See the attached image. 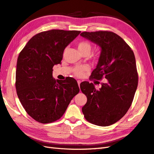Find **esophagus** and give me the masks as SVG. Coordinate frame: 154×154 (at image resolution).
<instances>
[{
    "mask_svg": "<svg viewBox=\"0 0 154 154\" xmlns=\"http://www.w3.org/2000/svg\"><path fill=\"white\" fill-rule=\"evenodd\" d=\"M81 81H77V83H78V85H79V86H80V84H81Z\"/></svg>",
    "mask_w": 154,
    "mask_h": 154,
    "instance_id": "1",
    "label": "esophagus"
}]
</instances>
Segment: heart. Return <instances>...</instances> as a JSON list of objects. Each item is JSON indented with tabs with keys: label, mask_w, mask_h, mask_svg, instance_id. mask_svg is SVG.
<instances>
[{
	"label": "heart",
	"mask_w": 154,
	"mask_h": 154,
	"mask_svg": "<svg viewBox=\"0 0 154 154\" xmlns=\"http://www.w3.org/2000/svg\"><path fill=\"white\" fill-rule=\"evenodd\" d=\"M77 48L81 53H90V51H91V49H92V46L88 42L82 41L78 43ZM89 69H90V67L88 66H86V65L80 66L77 67V68L75 69L74 73L77 77H81L84 75L85 72H88Z\"/></svg>",
	"instance_id": "heart-1"
}]
</instances>
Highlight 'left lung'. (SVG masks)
Here are the masks:
<instances>
[{"label": "left lung", "instance_id": "obj_1", "mask_svg": "<svg viewBox=\"0 0 154 154\" xmlns=\"http://www.w3.org/2000/svg\"><path fill=\"white\" fill-rule=\"evenodd\" d=\"M81 36L101 49L91 79L101 80L105 77L107 80L101 83L100 90H96L93 83H81V91L87 97L82 113L93 124L112 125L125 115L135 96L138 85L135 55L124 39L112 32H83Z\"/></svg>", "mask_w": 154, "mask_h": 154}]
</instances>
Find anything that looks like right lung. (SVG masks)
I'll return each mask as SVG.
<instances>
[{
	"label": "right lung",
	"instance_id": "obj_1",
	"mask_svg": "<svg viewBox=\"0 0 154 154\" xmlns=\"http://www.w3.org/2000/svg\"><path fill=\"white\" fill-rule=\"evenodd\" d=\"M81 33L51 30L38 33L19 53L15 73L18 97L28 115L42 124L57 121L79 92L77 82L53 77V68L60 64L66 47Z\"/></svg>",
	"mask_w": 154,
	"mask_h": 154
}]
</instances>
